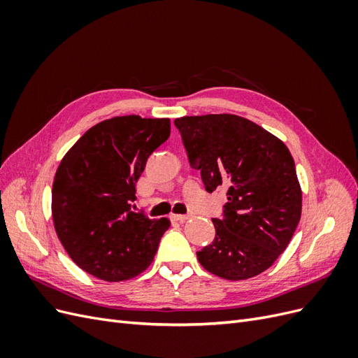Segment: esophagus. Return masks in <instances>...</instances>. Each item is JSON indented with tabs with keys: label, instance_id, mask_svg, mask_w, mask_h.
Instances as JSON below:
<instances>
[{
	"label": "esophagus",
	"instance_id": "esophagus-1",
	"mask_svg": "<svg viewBox=\"0 0 358 358\" xmlns=\"http://www.w3.org/2000/svg\"><path fill=\"white\" fill-rule=\"evenodd\" d=\"M170 218L173 220V221H178V222H183V221H187L188 218H189V215H171Z\"/></svg>",
	"mask_w": 358,
	"mask_h": 358
}]
</instances>
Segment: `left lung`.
Instances as JSON below:
<instances>
[{
    "label": "left lung",
    "mask_w": 358,
    "mask_h": 358,
    "mask_svg": "<svg viewBox=\"0 0 358 358\" xmlns=\"http://www.w3.org/2000/svg\"><path fill=\"white\" fill-rule=\"evenodd\" d=\"M189 166L204 189H227L215 239L197 252L208 272L241 280L257 276L285 251L301 215V191L288 148L236 115L175 119Z\"/></svg>",
    "instance_id": "8db88e82"
}]
</instances>
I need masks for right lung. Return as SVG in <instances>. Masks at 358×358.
<instances>
[{
	"label": "right lung",
	"instance_id": "right-lung-1",
	"mask_svg": "<svg viewBox=\"0 0 358 358\" xmlns=\"http://www.w3.org/2000/svg\"><path fill=\"white\" fill-rule=\"evenodd\" d=\"M170 136V119L116 116L94 125L62 158L52 188L59 241L85 272L109 282L150 264L170 221L133 212L136 182Z\"/></svg>",
	"mask_w": 358,
	"mask_h": 358
}]
</instances>
